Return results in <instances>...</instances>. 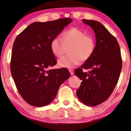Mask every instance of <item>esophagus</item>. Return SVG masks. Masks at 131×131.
<instances>
[{
    "label": "esophagus",
    "mask_w": 131,
    "mask_h": 131,
    "mask_svg": "<svg viewBox=\"0 0 131 131\" xmlns=\"http://www.w3.org/2000/svg\"><path fill=\"white\" fill-rule=\"evenodd\" d=\"M69 71H70V74H71V75H73V74H74V71H73V70H71V69L69 70Z\"/></svg>",
    "instance_id": "obj_1"
}]
</instances>
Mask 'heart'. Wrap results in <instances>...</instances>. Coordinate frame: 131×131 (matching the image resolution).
Masks as SVG:
<instances>
[{
  "mask_svg": "<svg viewBox=\"0 0 131 131\" xmlns=\"http://www.w3.org/2000/svg\"><path fill=\"white\" fill-rule=\"evenodd\" d=\"M70 45V54L58 60V65L61 67L71 69L79 64L82 60H89L96 47L95 40L92 36L86 35L77 28H71L64 32L62 40L58 36L53 37L50 42V48L55 57H60L65 51V46Z\"/></svg>",
  "mask_w": 131,
  "mask_h": 131,
  "instance_id": "1",
  "label": "heart"
}]
</instances>
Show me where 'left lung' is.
<instances>
[{"label": "left lung", "instance_id": "obj_1", "mask_svg": "<svg viewBox=\"0 0 131 131\" xmlns=\"http://www.w3.org/2000/svg\"><path fill=\"white\" fill-rule=\"evenodd\" d=\"M95 34L96 47L94 54L74 74L82 80L76 91L82 103L96 106L108 99L117 85L122 67L119 45L103 24L96 21L83 19ZM89 69L86 72L83 69Z\"/></svg>", "mask_w": 131, "mask_h": 131}]
</instances>
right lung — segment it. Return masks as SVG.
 Segmentation results:
<instances>
[{"label": "right lung", "mask_w": 131, "mask_h": 131, "mask_svg": "<svg viewBox=\"0 0 131 131\" xmlns=\"http://www.w3.org/2000/svg\"><path fill=\"white\" fill-rule=\"evenodd\" d=\"M72 21L67 18L33 23L14 41L10 72L20 95L33 106L51 103L61 85L70 76L66 68L46 70L57 64L50 48L51 40Z\"/></svg>", "instance_id": "right-lung-1"}]
</instances>
